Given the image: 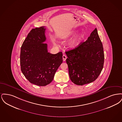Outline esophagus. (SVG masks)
Masks as SVG:
<instances>
[{"label": "esophagus", "instance_id": "obj_1", "mask_svg": "<svg viewBox=\"0 0 122 122\" xmlns=\"http://www.w3.org/2000/svg\"><path fill=\"white\" fill-rule=\"evenodd\" d=\"M66 58H67V56H66L64 54V55H63V61H65L66 60Z\"/></svg>", "mask_w": 122, "mask_h": 122}]
</instances>
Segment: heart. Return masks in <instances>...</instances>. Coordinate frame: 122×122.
Wrapping results in <instances>:
<instances>
[{
	"mask_svg": "<svg viewBox=\"0 0 122 122\" xmlns=\"http://www.w3.org/2000/svg\"><path fill=\"white\" fill-rule=\"evenodd\" d=\"M76 32L75 31L71 32L67 34L64 37V39H68L71 36H73L75 34ZM85 37V33H81L79 35L76 36V37L70 41V46L71 48H75L76 46H79L82 40Z\"/></svg>",
	"mask_w": 122,
	"mask_h": 122,
	"instance_id": "b5f03b06",
	"label": "heart"
}]
</instances>
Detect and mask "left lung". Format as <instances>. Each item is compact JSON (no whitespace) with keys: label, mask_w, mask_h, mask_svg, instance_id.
Masks as SVG:
<instances>
[{"label":"left lung","mask_w":122,"mask_h":122,"mask_svg":"<svg viewBox=\"0 0 122 122\" xmlns=\"http://www.w3.org/2000/svg\"><path fill=\"white\" fill-rule=\"evenodd\" d=\"M68 58L70 79L74 84L82 86L95 81L103 67L104 54L97 28L87 40L75 49L65 52Z\"/></svg>","instance_id":"8db88e82"}]
</instances>
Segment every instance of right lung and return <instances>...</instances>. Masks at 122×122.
Masks as SVG:
<instances>
[{
  "instance_id": "add662e5",
  "label": "right lung",
  "mask_w": 122,
  "mask_h": 122,
  "mask_svg": "<svg viewBox=\"0 0 122 122\" xmlns=\"http://www.w3.org/2000/svg\"><path fill=\"white\" fill-rule=\"evenodd\" d=\"M45 26L32 29L21 47V70L28 81L38 86H45L52 81L63 62L61 52L53 54L48 52Z\"/></svg>"
}]
</instances>
